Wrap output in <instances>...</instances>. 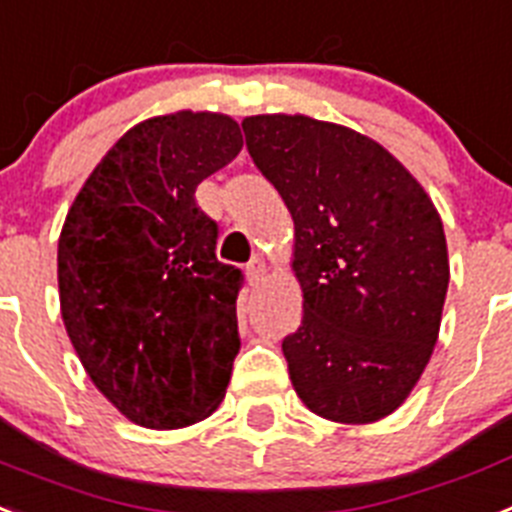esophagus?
<instances>
[{
	"label": "esophagus",
	"instance_id": "1",
	"mask_svg": "<svg viewBox=\"0 0 512 512\" xmlns=\"http://www.w3.org/2000/svg\"><path fill=\"white\" fill-rule=\"evenodd\" d=\"M265 276V263H263V257H255L252 263L247 265V281L249 286H257V283L263 281Z\"/></svg>",
	"mask_w": 512,
	"mask_h": 512
}]
</instances>
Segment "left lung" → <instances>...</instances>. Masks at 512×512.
Segmentation results:
<instances>
[{"label":"left lung","instance_id":"obj_1","mask_svg":"<svg viewBox=\"0 0 512 512\" xmlns=\"http://www.w3.org/2000/svg\"><path fill=\"white\" fill-rule=\"evenodd\" d=\"M242 127L294 221L304 317L283 341L291 385L322 419L380 422L409 398L440 336V213L390 150L351 127L304 114H255Z\"/></svg>","mask_w":512,"mask_h":512}]
</instances>
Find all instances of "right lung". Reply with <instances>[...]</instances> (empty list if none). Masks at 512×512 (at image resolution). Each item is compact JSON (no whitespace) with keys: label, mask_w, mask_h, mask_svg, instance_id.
Segmentation results:
<instances>
[{"label":"right lung","mask_w":512,"mask_h":512,"mask_svg":"<svg viewBox=\"0 0 512 512\" xmlns=\"http://www.w3.org/2000/svg\"><path fill=\"white\" fill-rule=\"evenodd\" d=\"M242 145L221 111L143 119L67 210L57 249L64 328L93 385L132 424L190 427L229 388L242 273L218 263V229L195 190Z\"/></svg>","instance_id":"right-lung-1"}]
</instances>
